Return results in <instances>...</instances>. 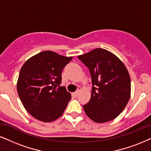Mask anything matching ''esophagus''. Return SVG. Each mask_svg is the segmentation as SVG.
I'll list each match as a JSON object with an SVG mask.
<instances>
[{
    "mask_svg": "<svg viewBox=\"0 0 151 151\" xmlns=\"http://www.w3.org/2000/svg\"><path fill=\"white\" fill-rule=\"evenodd\" d=\"M79 92H80V90H78L77 91H76V92H75L73 93V96H75V97H76V96H78Z\"/></svg>",
    "mask_w": 151,
    "mask_h": 151,
    "instance_id": "obj_1",
    "label": "esophagus"
}]
</instances>
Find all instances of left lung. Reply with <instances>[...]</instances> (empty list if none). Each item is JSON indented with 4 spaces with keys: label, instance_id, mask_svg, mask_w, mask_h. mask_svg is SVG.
I'll use <instances>...</instances> for the list:
<instances>
[{
    "label": "left lung",
    "instance_id": "8db88e82",
    "mask_svg": "<svg viewBox=\"0 0 151 151\" xmlns=\"http://www.w3.org/2000/svg\"><path fill=\"white\" fill-rule=\"evenodd\" d=\"M90 69L92 90L83 107L87 116L98 123L115 119L123 111L131 95L129 72L114 54L96 48L78 57Z\"/></svg>",
    "mask_w": 151,
    "mask_h": 151
}]
</instances>
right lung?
<instances>
[{"label": "right lung", "mask_w": 151, "mask_h": 151, "mask_svg": "<svg viewBox=\"0 0 151 151\" xmlns=\"http://www.w3.org/2000/svg\"><path fill=\"white\" fill-rule=\"evenodd\" d=\"M73 57L52 51L33 56L20 70L17 90L25 109L37 120L55 121L61 116L71 95L61 83V72Z\"/></svg>", "instance_id": "add662e5"}]
</instances>
